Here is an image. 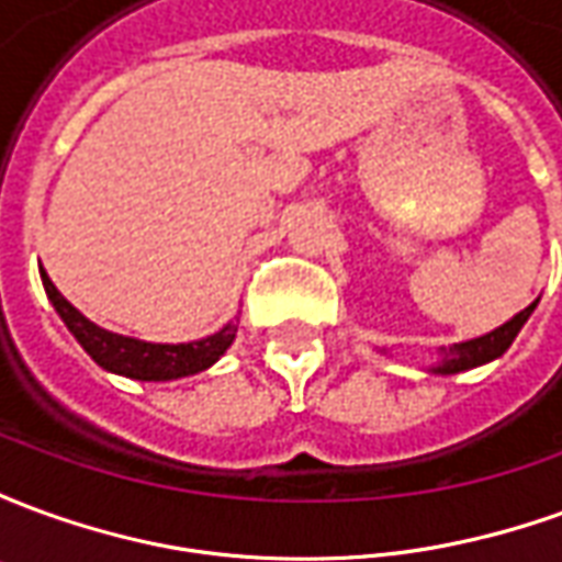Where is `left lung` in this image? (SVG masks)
<instances>
[{
  "label": "left lung",
  "instance_id": "obj_1",
  "mask_svg": "<svg viewBox=\"0 0 562 562\" xmlns=\"http://www.w3.org/2000/svg\"><path fill=\"white\" fill-rule=\"evenodd\" d=\"M539 301H532L527 310H520L518 316L508 318L506 325H499L491 334H484V337H475V340L467 342H454V346H448V349H439V364L430 367L434 373H442V376H451V373H463V370H472V367H482L487 361H494L499 355L506 352L508 346L515 342L518 337V330L524 328V322L532 316V310H536Z\"/></svg>",
  "mask_w": 562,
  "mask_h": 562
}]
</instances>
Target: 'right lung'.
<instances>
[{
	"mask_svg": "<svg viewBox=\"0 0 562 562\" xmlns=\"http://www.w3.org/2000/svg\"><path fill=\"white\" fill-rule=\"evenodd\" d=\"M44 292L50 297V304L59 313V318L66 322V328L75 334V340L83 346V352L90 355L95 364L116 373V376L140 379V382H168V379L195 376L201 370H207L210 364H216L225 349L234 342L237 325L228 322L225 328L210 334L204 340L192 342H147L135 340V337H123L114 330L99 328L95 322L78 313L75 306L68 304L66 297L59 294L47 270L42 268Z\"/></svg>",
	"mask_w": 562,
	"mask_h": 562,
	"instance_id": "add662e5",
	"label": "right lung"
}]
</instances>
